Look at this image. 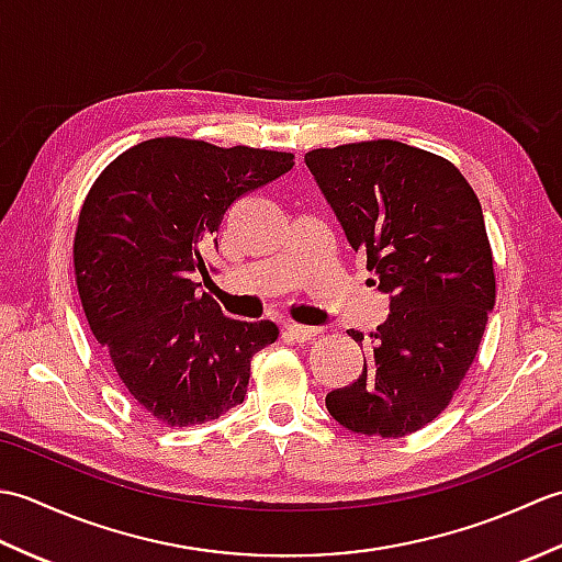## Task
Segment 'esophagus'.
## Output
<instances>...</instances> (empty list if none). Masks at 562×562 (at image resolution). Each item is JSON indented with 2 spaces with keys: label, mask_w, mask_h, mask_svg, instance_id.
Wrapping results in <instances>:
<instances>
[{
  "label": "esophagus",
  "mask_w": 562,
  "mask_h": 562,
  "mask_svg": "<svg viewBox=\"0 0 562 562\" xmlns=\"http://www.w3.org/2000/svg\"><path fill=\"white\" fill-rule=\"evenodd\" d=\"M316 336H318V328H312V326H300V324L284 326V338L292 342H306V340H314Z\"/></svg>",
  "instance_id": "34e87169"
}]
</instances>
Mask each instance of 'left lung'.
Segmentation results:
<instances>
[{
    "label": "left lung",
    "mask_w": 562,
    "mask_h": 562,
    "mask_svg": "<svg viewBox=\"0 0 562 562\" xmlns=\"http://www.w3.org/2000/svg\"><path fill=\"white\" fill-rule=\"evenodd\" d=\"M304 161L391 308L362 374L326 408L357 435H411L449 405L495 306L481 202L451 161L403 142L312 149Z\"/></svg>",
    "instance_id": "obj_1"
}]
</instances>
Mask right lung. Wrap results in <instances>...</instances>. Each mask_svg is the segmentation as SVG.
<instances>
[{
	"label": "right lung",
	"mask_w": 562,
	"mask_h": 562,
	"mask_svg": "<svg viewBox=\"0 0 562 562\" xmlns=\"http://www.w3.org/2000/svg\"><path fill=\"white\" fill-rule=\"evenodd\" d=\"M294 166V154L154 137L93 181L75 234L83 314L133 398L171 427L217 420L244 403L250 360L278 340L272 321L222 314L207 274L224 212Z\"/></svg>",
	"instance_id": "right-lung-1"
}]
</instances>
